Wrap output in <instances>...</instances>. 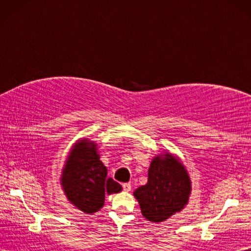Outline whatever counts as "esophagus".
Listing matches in <instances>:
<instances>
[{
  "label": "esophagus",
  "mask_w": 251,
  "mask_h": 251,
  "mask_svg": "<svg viewBox=\"0 0 251 251\" xmlns=\"http://www.w3.org/2000/svg\"><path fill=\"white\" fill-rule=\"evenodd\" d=\"M123 190H124L125 192H129L131 190V184L129 182L124 183V184H123Z\"/></svg>",
  "instance_id": "esophagus-1"
}]
</instances>
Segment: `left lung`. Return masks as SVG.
I'll use <instances>...</instances> for the list:
<instances>
[{"mask_svg": "<svg viewBox=\"0 0 251 251\" xmlns=\"http://www.w3.org/2000/svg\"><path fill=\"white\" fill-rule=\"evenodd\" d=\"M192 182L185 166L169 152L157 154L148 170V182L134 192L141 214L148 221L159 223L180 212L189 202Z\"/></svg>", "mask_w": 251, "mask_h": 251, "instance_id": "8db88e82", "label": "left lung"}]
</instances>
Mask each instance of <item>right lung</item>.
<instances>
[{"label":"right lung","mask_w":251,"mask_h":251,"mask_svg":"<svg viewBox=\"0 0 251 251\" xmlns=\"http://www.w3.org/2000/svg\"><path fill=\"white\" fill-rule=\"evenodd\" d=\"M98 145L82 138L72 146L61 170L60 184L68 201L84 214L92 215L104 205V195L120 193L122 185L106 174Z\"/></svg>","instance_id":"add662e5"}]
</instances>
